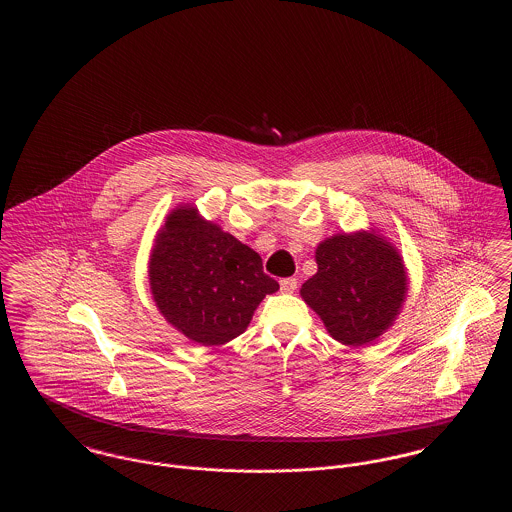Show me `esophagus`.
<instances>
[{
  "instance_id": "obj_1",
  "label": "esophagus",
  "mask_w": 512,
  "mask_h": 512,
  "mask_svg": "<svg viewBox=\"0 0 512 512\" xmlns=\"http://www.w3.org/2000/svg\"><path fill=\"white\" fill-rule=\"evenodd\" d=\"M297 288V280L295 278H284L280 280V290L284 293H293Z\"/></svg>"
}]
</instances>
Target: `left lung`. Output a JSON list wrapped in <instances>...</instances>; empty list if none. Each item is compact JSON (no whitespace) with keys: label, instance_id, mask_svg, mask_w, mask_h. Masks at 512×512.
Segmentation results:
<instances>
[{"label":"left lung","instance_id":"left-lung-1","mask_svg":"<svg viewBox=\"0 0 512 512\" xmlns=\"http://www.w3.org/2000/svg\"><path fill=\"white\" fill-rule=\"evenodd\" d=\"M317 274L303 286V301L328 334L347 347H363L388 332L409 292L399 249L376 228L334 234L317 245Z\"/></svg>","mask_w":512,"mask_h":512}]
</instances>
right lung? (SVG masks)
<instances>
[{
  "instance_id": "right-lung-1",
  "label": "right lung",
  "mask_w": 512,
  "mask_h": 512,
  "mask_svg": "<svg viewBox=\"0 0 512 512\" xmlns=\"http://www.w3.org/2000/svg\"><path fill=\"white\" fill-rule=\"evenodd\" d=\"M147 276L159 313L203 347L244 334L259 303L280 288L263 272L257 251L203 219L192 203L165 217L149 253Z\"/></svg>"
}]
</instances>
